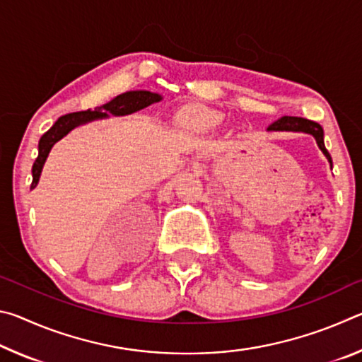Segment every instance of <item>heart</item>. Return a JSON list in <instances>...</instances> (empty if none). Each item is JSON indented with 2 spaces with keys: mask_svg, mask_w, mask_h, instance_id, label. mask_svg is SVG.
<instances>
[{
  "mask_svg": "<svg viewBox=\"0 0 362 362\" xmlns=\"http://www.w3.org/2000/svg\"><path fill=\"white\" fill-rule=\"evenodd\" d=\"M185 122L188 126H192L193 129L199 131V132H207V131H214L216 127L222 124L223 116L214 112V110L204 108V107H192L188 108L185 115Z\"/></svg>",
  "mask_w": 362,
  "mask_h": 362,
  "instance_id": "heart-1",
  "label": "heart"
}]
</instances>
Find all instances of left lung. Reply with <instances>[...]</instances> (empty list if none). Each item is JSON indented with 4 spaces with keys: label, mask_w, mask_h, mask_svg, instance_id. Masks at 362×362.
Returning <instances> with one entry per match:
<instances>
[{
    "label": "left lung",
    "mask_w": 362,
    "mask_h": 362,
    "mask_svg": "<svg viewBox=\"0 0 362 362\" xmlns=\"http://www.w3.org/2000/svg\"><path fill=\"white\" fill-rule=\"evenodd\" d=\"M268 132H303L310 134L311 137H315L317 146L324 153V156L327 158L330 164V169H332V158H330L329 151L324 145V131L322 127L315 121L298 118V116H283L278 121H274L272 126H268Z\"/></svg>",
    "instance_id": "1"
}]
</instances>
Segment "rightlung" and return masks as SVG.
Returning <instances> with one entry per match:
<instances>
[{
    "instance_id": "add662e5",
    "label": "right lung",
    "mask_w": 362,
    "mask_h": 362,
    "mask_svg": "<svg viewBox=\"0 0 362 362\" xmlns=\"http://www.w3.org/2000/svg\"><path fill=\"white\" fill-rule=\"evenodd\" d=\"M163 100L161 94L150 93V90H127V93H122L116 95L103 105L93 110H86V112H78V113H69L65 116H60V118L54 122V126L49 129L45 136L40 139L38 144V158L33 163L32 168V189L38 185L42 166H45L46 159L51 153L52 146L56 145L60 139H64L66 134L75 129L78 126L88 124V122H93L97 119H107L110 116H126L131 113H136L139 110H144L150 107L151 103H158Z\"/></svg>"
}]
</instances>
